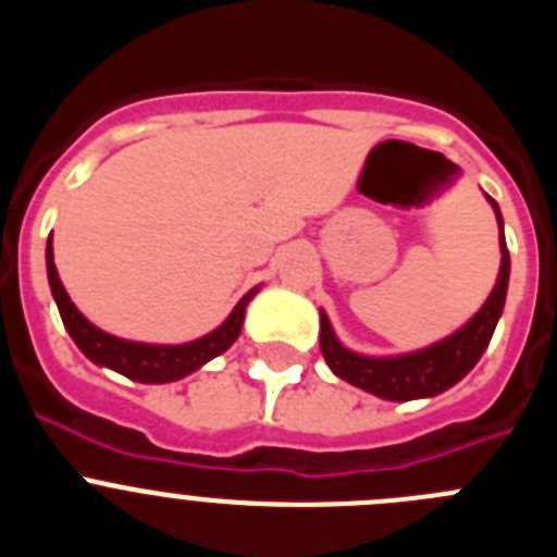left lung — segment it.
<instances>
[{
  "instance_id": "left-lung-1",
  "label": "left lung",
  "mask_w": 557,
  "mask_h": 557,
  "mask_svg": "<svg viewBox=\"0 0 557 557\" xmlns=\"http://www.w3.org/2000/svg\"><path fill=\"white\" fill-rule=\"evenodd\" d=\"M488 200L494 206L496 223L502 228L499 206H496L494 198ZM499 248V275H496L488 301L482 304L480 312L466 326L457 329L451 337L441 339V343L430 348H421V351L401 354V357H362V354H354L334 337L326 312H321V351L326 366L339 379L351 382L354 387H362V391L373 393L379 398H387V401L430 398L449 391L451 385H457L476 366V359L488 348L502 309H505V295H508L510 278V253L508 245H505V231H502Z\"/></svg>"
}]
</instances>
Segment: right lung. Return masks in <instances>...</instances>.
I'll list each match as a JSON object with an SVG mask.
<instances>
[{"mask_svg":"<svg viewBox=\"0 0 557 557\" xmlns=\"http://www.w3.org/2000/svg\"><path fill=\"white\" fill-rule=\"evenodd\" d=\"M47 275L63 326L72 334L77 348L97 366L111 368V371L122 373V376L133 379V382H145V385H164V382L184 379L186 373L203 368L209 359L228 351L234 346V339L239 337V332H243L245 307H248V301L256 293L253 289V293L245 295L243 301L234 307V312L225 318L223 326H218L206 337L191 339V343H184V346H150V343H131V339L106 334L77 312L75 304L69 301L61 278H58L55 259H52V236L47 239Z\"/></svg>","mask_w":557,"mask_h":557,"instance_id":"1","label":"right lung"}]
</instances>
